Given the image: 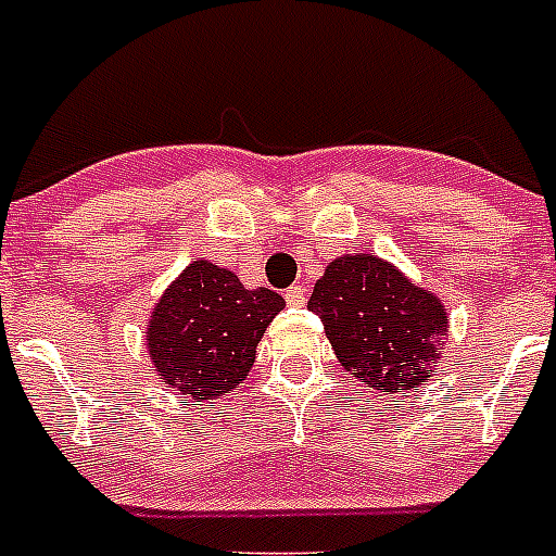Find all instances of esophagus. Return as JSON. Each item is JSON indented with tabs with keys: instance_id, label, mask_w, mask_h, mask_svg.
Instances as JSON below:
<instances>
[{
	"instance_id": "obj_1",
	"label": "esophagus",
	"mask_w": 556,
	"mask_h": 556,
	"mask_svg": "<svg viewBox=\"0 0 556 556\" xmlns=\"http://www.w3.org/2000/svg\"><path fill=\"white\" fill-rule=\"evenodd\" d=\"M305 300H308V296H305V288L302 286H293L286 291V302L291 305V308H302V305H305Z\"/></svg>"
}]
</instances>
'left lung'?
Listing matches in <instances>:
<instances>
[{
	"instance_id": "8db88e82",
	"label": "left lung",
	"mask_w": 556,
	"mask_h": 556,
	"mask_svg": "<svg viewBox=\"0 0 556 556\" xmlns=\"http://www.w3.org/2000/svg\"><path fill=\"white\" fill-rule=\"evenodd\" d=\"M325 337L345 371L380 394L417 391L440 363L448 337L445 305L374 254L328 263L311 293Z\"/></svg>"
}]
</instances>
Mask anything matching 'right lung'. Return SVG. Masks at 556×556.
Segmentation results:
<instances>
[{
    "instance_id": "right-lung-1",
    "label": "right lung",
    "mask_w": 556,
    "mask_h": 556,
    "mask_svg": "<svg viewBox=\"0 0 556 556\" xmlns=\"http://www.w3.org/2000/svg\"><path fill=\"white\" fill-rule=\"evenodd\" d=\"M286 300L245 288L233 270L193 260L165 288L148 319V354L168 388L191 400H219L245 380L256 345Z\"/></svg>"
}]
</instances>
